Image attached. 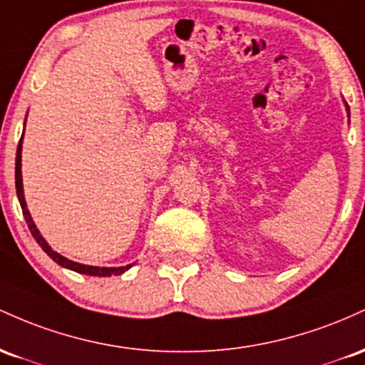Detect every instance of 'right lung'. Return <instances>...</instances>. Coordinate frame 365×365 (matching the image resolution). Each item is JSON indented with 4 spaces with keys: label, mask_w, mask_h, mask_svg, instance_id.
<instances>
[{
    "label": "right lung",
    "mask_w": 365,
    "mask_h": 365,
    "mask_svg": "<svg viewBox=\"0 0 365 365\" xmlns=\"http://www.w3.org/2000/svg\"><path fill=\"white\" fill-rule=\"evenodd\" d=\"M22 138H20V143H19V148H17V158H15V187H17V196H19V202H20V207H22V212H24V217H26V222L29 229H31V235L34 236V240L38 241L39 247L44 250V252L48 253V255L51 257L53 260L56 262V264H60L61 267H67L71 269V271H76V272H81V274H88V276H100V277H106V276H112V274H118L125 272L128 269H130V265H125V267H93V265H84V264H77V262H72L68 259H65V257H61L60 253L53 252L50 245L44 241V237L39 235L38 227H36V224L32 222L31 219V214H29L27 210V205H26V198H24V186H22V170H20V167H22Z\"/></svg>",
    "instance_id": "add662e5"
}]
</instances>
